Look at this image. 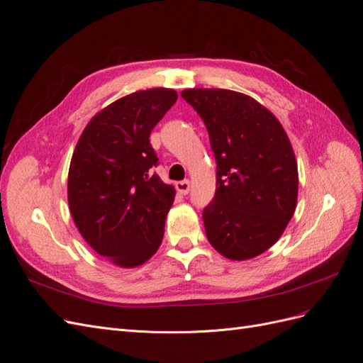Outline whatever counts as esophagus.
I'll list each match as a JSON object with an SVG mask.
<instances>
[{"instance_id": "obj_1", "label": "esophagus", "mask_w": 363, "mask_h": 363, "mask_svg": "<svg viewBox=\"0 0 363 363\" xmlns=\"http://www.w3.org/2000/svg\"><path fill=\"white\" fill-rule=\"evenodd\" d=\"M175 188H177L179 194L186 195L191 189V183H189V180H183V182H179L177 184H175Z\"/></svg>"}]
</instances>
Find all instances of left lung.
<instances>
[{"label":"left lung","mask_w":363,"mask_h":363,"mask_svg":"<svg viewBox=\"0 0 363 363\" xmlns=\"http://www.w3.org/2000/svg\"><path fill=\"white\" fill-rule=\"evenodd\" d=\"M216 160L213 200L203 211L206 236L232 260L256 257L277 242L295 212L298 169L286 131L251 96L186 89Z\"/></svg>","instance_id":"left-lung-1"}]
</instances>
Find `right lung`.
Here are the masks:
<instances>
[{
  "label": "right lung",
  "mask_w": 363,
  "mask_h": 363,
  "mask_svg": "<svg viewBox=\"0 0 363 363\" xmlns=\"http://www.w3.org/2000/svg\"><path fill=\"white\" fill-rule=\"evenodd\" d=\"M177 101L172 89L139 91L96 113L82 133L68 174L74 223L98 255L119 267L148 260L162 244L175 189L159 164L151 130Z\"/></svg>",
  "instance_id": "1"
}]
</instances>
